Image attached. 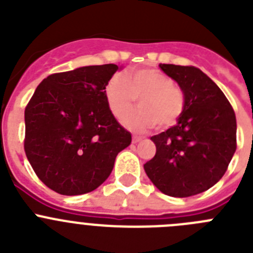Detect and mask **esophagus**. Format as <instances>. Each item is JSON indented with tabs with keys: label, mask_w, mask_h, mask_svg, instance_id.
Here are the masks:
<instances>
[{
	"label": "esophagus",
	"mask_w": 253,
	"mask_h": 253,
	"mask_svg": "<svg viewBox=\"0 0 253 253\" xmlns=\"http://www.w3.org/2000/svg\"><path fill=\"white\" fill-rule=\"evenodd\" d=\"M143 139V137H138V135H133V143H138Z\"/></svg>",
	"instance_id": "1"
}]
</instances>
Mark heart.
Here are the masks:
<instances>
[{"label": "heart", "mask_w": 253, "mask_h": 253, "mask_svg": "<svg viewBox=\"0 0 253 253\" xmlns=\"http://www.w3.org/2000/svg\"><path fill=\"white\" fill-rule=\"evenodd\" d=\"M105 99L118 120L126 118L140 100L141 110L124 120V124L135 131L148 130L156 124L160 129L169 128L180 120L186 107L185 92L172 77L148 68L111 78L105 87Z\"/></svg>", "instance_id": "1"}]
</instances>
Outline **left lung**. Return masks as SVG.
Segmentation results:
<instances>
[{"label": "left lung", "instance_id": "obj_1", "mask_svg": "<svg viewBox=\"0 0 253 253\" xmlns=\"http://www.w3.org/2000/svg\"><path fill=\"white\" fill-rule=\"evenodd\" d=\"M160 68L182 88L186 107L175 126L151 138L157 151L144 171L166 195H198L227 171L237 148L236 114L222 90L199 68Z\"/></svg>", "mask_w": 253, "mask_h": 253}]
</instances>
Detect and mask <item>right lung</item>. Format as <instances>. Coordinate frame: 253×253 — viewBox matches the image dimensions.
<instances>
[{"label":"right lung","mask_w":253,"mask_h":253,"mask_svg":"<svg viewBox=\"0 0 253 253\" xmlns=\"http://www.w3.org/2000/svg\"><path fill=\"white\" fill-rule=\"evenodd\" d=\"M116 64L88 66L44 78L25 107L24 149L44 185L82 195L109 177L131 134L116 122L105 87Z\"/></svg>","instance_id":"right-lung-1"}]
</instances>
